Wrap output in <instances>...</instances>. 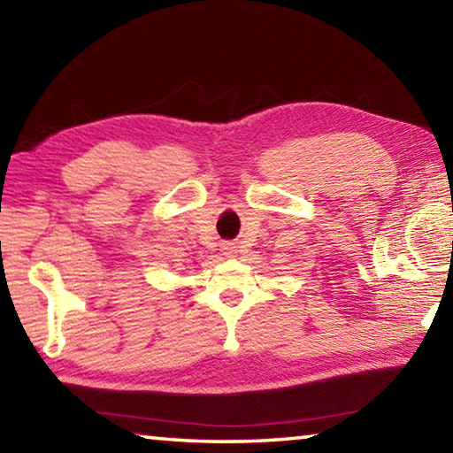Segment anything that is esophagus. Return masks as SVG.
Segmentation results:
<instances>
[{
	"mask_svg": "<svg viewBox=\"0 0 453 453\" xmlns=\"http://www.w3.org/2000/svg\"><path fill=\"white\" fill-rule=\"evenodd\" d=\"M224 251L227 256H232L234 251H235V248H234V243H224Z\"/></svg>",
	"mask_w": 453,
	"mask_h": 453,
	"instance_id": "obj_1",
	"label": "esophagus"
}]
</instances>
